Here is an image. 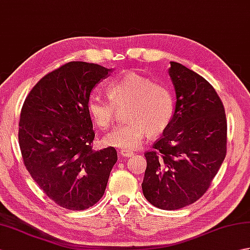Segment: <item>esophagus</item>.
<instances>
[{
	"label": "esophagus",
	"instance_id": "esophagus-1",
	"mask_svg": "<svg viewBox=\"0 0 250 250\" xmlns=\"http://www.w3.org/2000/svg\"><path fill=\"white\" fill-rule=\"evenodd\" d=\"M119 155L122 157V158H129V157H132L134 155L133 151H130V150H121L119 152Z\"/></svg>",
	"mask_w": 250,
	"mask_h": 250
}]
</instances>
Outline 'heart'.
<instances>
[{
  "label": "heart",
  "instance_id": "obj_1",
  "mask_svg": "<svg viewBox=\"0 0 250 250\" xmlns=\"http://www.w3.org/2000/svg\"><path fill=\"white\" fill-rule=\"evenodd\" d=\"M108 99L98 93L89 95L87 109L101 130L113 125L117 109H125V125L103 139L105 145L131 150L140 147L147 133L160 135L171 125L175 113L173 94L167 86L149 77L128 72L106 86Z\"/></svg>",
  "mask_w": 250,
  "mask_h": 250
}]
</instances>
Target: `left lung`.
Returning <instances> with one entry per match:
<instances>
[{
	"mask_svg": "<svg viewBox=\"0 0 250 250\" xmlns=\"http://www.w3.org/2000/svg\"><path fill=\"white\" fill-rule=\"evenodd\" d=\"M176 106L171 125L147 150L142 184L147 201L179 209L203 195L227 153L225 107L214 87L188 67L171 62Z\"/></svg>",
	"mask_w": 250,
	"mask_h": 250,
	"instance_id": "1",
	"label": "left lung"
}]
</instances>
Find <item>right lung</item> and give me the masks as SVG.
I'll return each instance as SVG.
<instances>
[{"label":"right lung","instance_id":"obj_1","mask_svg":"<svg viewBox=\"0 0 250 250\" xmlns=\"http://www.w3.org/2000/svg\"><path fill=\"white\" fill-rule=\"evenodd\" d=\"M110 70L73 61L32 88L20 113L18 140L31 177L56 204L83 210L102 198L117 151L92 149L94 131L87 109L91 90Z\"/></svg>","mask_w":250,"mask_h":250}]
</instances>
